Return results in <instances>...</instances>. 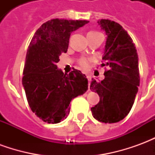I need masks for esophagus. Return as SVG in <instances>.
<instances>
[{"mask_svg": "<svg viewBox=\"0 0 155 155\" xmlns=\"http://www.w3.org/2000/svg\"><path fill=\"white\" fill-rule=\"evenodd\" d=\"M86 78L88 79V81H89V83H90L91 81V76L90 75V74H86Z\"/></svg>", "mask_w": 155, "mask_h": 155, "instance_id": "1", "label": "esophagus"}]
</instances>
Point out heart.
Listing matches in <instances>:
<instances>
[{
    "instance_id": "b5f03b06",
    "label": "heart",
    "mask_w": 155,
    "mask_h": 155,
    "mask_svg": "<svg viewBox=\"0 0 155 155\" xmlns=\"http://www.w3.org/2000/svg\"><path fill=\"white\" fill-rule=\"evenodd\" d=\"M95 32L97 31H91L89 32V33H95ZM89 33H88V34H89ZM91 61H92V59H91V58L81 57L78 60V64L81 65V68H83V69H87V68L89 67L90 63H91Z\"/></svg>"
}]
</instances>
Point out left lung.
<instances>
[{
    "instance_id": "obj_1",
    "label": "left lung",
    "mask_w": 155,
    "mask_h": 155,
    "mask_svg": "<svg viewBox=\"0 0 155 155\" xmlns=\"http://www.w3.org/2000/svg\"><path fill=\"white\" fill-rule=\"evenodd\" d=\"M98 23L107 35L101 64L106 68L103 81H91V90L100 96L91 112L100 122L116 123L130 113L138 92V54L132 38L119 23L105 19Z\"/></svg>"
}]
</instances>
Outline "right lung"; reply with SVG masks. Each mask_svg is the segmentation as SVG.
Segmentation results:
<instances>
[{"mask_svg": "<svg viewBox=\"0 0 155 155\" xmlns=\"http://www.w3.org/2000/svg\"><path fill=\"white\" fill-rule=\"evenodd\" d=\"M88 21L52 19L36 31L28 47L23 70L22 84L30 108L49 124L60 123L70 113L72 99L88 90L86 76L81 71L64 74L56 63L67 52L71 33Z\"/></svg>", "mask_w": 155, "mask_h": 155, "instance_id": "obj_1", "label": "right lung"}]
</instances>
